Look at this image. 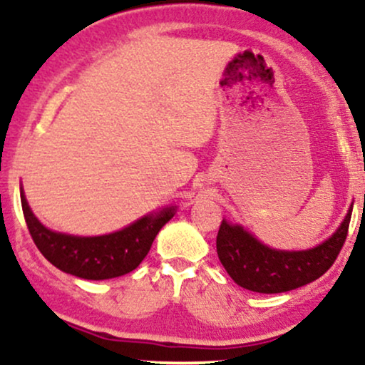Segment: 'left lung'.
I'll return each instance as SVG.
<instances>
[{"mask_svg": "<svg viewBox=\"0 0 365 365\" xmlns=\"http://www.w3.org/2000/svg\"><path fill=\"white\" fill-rule=\"evenodd\" d=\"M352 208L336 232L307 251L272 250L241 225L222 220L217 255L230 278L242 289L259 294H280L318 280L331 268L349 234Z\"/></svg>", "mask_w": 365, "mask_h": 365, "instance_id": "1", "label": "left lung"}]
</instances>
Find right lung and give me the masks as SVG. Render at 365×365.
<instances>
[{
    "label": "right lung",
    "mask_w": 365,
    "mask_h": 365,
    "mask_svg": "<svg viewBox=\"0 0 365 365\" xmlns=\"http://www.w3.org/2000/svg\"><path fill=\"white\" fill-rule=\"evenodd\" d=\"M20 200L29 232L42 256L61 272L85 280H107L133 272L148 255L158 230L175 212L174 207L164 208L158 213L141 217L118 232L78 237L54 232L42 225L30 210L21 190Z\"/></svg>",
    "instance_id": "obj_1"
}]
</instances>
